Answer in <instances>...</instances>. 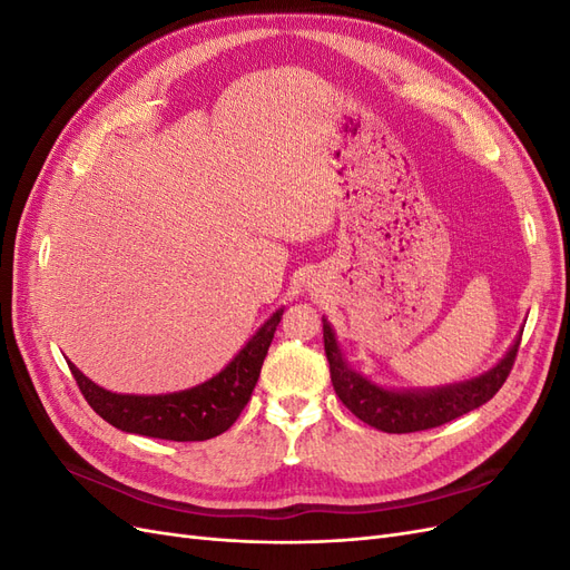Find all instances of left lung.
Masks as SVG:
<instances>
[{
	"instance_id": "1",
	"label": "left lung",
	"mask_w": 570,
	"mask_h": 570,
	"mask_svg": "<svg viewBox=\"0 0 570 570\" xmlns=\"http://www.w3.org/2000/svg\"><path fill=\"white\" fill-rule=\"evenodd\" d=\"M323 342L325 356L331 364V381L335 394L342 400L356 419L383 430V433H419V430H430L450 423L463 413H469L499 392L507 383V377L513 368L515 354H519L521 337L511 344L507 356L499 361L494 368L485 375L473 377V381L446 385L438 390H413V392H394L377 387L364 375L352 371L344 361L331 323L323 318Z\"/></svg>"
}]
</instances>
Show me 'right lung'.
Listing matches in <instances>:
<instances>
[{
    "label": "right lung",
    "mask_w": 570,
    "mask_h": 570,
    "mask_svg": "<svg viewBox=\"0 0 570 570\" xmlns=\"http://www.w3.org/2000/svg\"><path fill=\"white\" fill-rule=\"evenodd\" d=\"M281 316L283 308L258 327V333L245 344V350L212 381L183 392L147 396L116 394L95 385L71 361H68V368H71L88 404L118 430L174 442L212 440L226 433L247 406Z\"/></svg>",
    "instance_id": "add662e5"
}]
</instances>
